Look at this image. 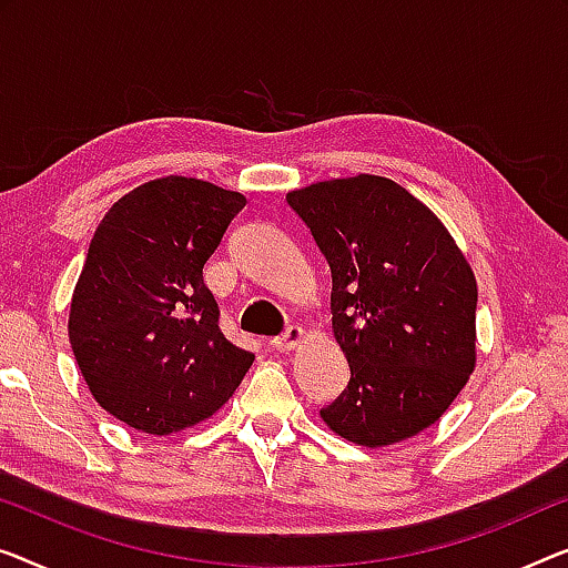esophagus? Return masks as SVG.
<instances>
[{"instance_id":"34e87169","label":"esophagus","mask_w":568,"mask_h":568,"mask_svg":"<svg viewBox=\"0 0 568 568\" xmlns=\"http://www.w3.org/2000/svg\"><path fill=\"white\" fill-rule=\"evenodd\" d=\"M301 342H303V328L301 326H287L285 334L275 336L270 344H273V349H277V352H291Z\"/></svg>"}]
</instances>
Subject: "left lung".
I'll list each match as a JSON object with an SVG mask.
<instances>
[{
    "instance_id": "left-lung-1",
    "label": "left lung",
    "mask_w": 568,
    "mask_h": 568,
    "mask_svg": "<svg viewBox=\"0 0 568 568\" xmlns=\"http://www.w3.org/2000/svg\"><path fill=\"white\" fill-rule=\"evenodd\" d=\"M332 267V328L349 385L321 418L346 442L390 446L444 416L477 362V281L434 211L359 173L285 196Z\"/></svg>"
}]
</instances>
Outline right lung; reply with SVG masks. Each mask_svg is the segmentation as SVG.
<instances>
[{"mask_svg": "<svg viewBox=\"0 0 568 568\" xmlns=\"http://www.w3.org/2000/svg\"><path fill=\"white\" fill-rule=\"evenodd\" d=\"M247 199L209 181L142 183L101 219L75 283L68 338L94 400L142 434L168 436L230 400L255 354L219 328L203 283Z\"/></svg>", "mask_w": 568, "mask_h": 568, "instance_id": "add662e5", "label": "right lung"}]
</instances>
